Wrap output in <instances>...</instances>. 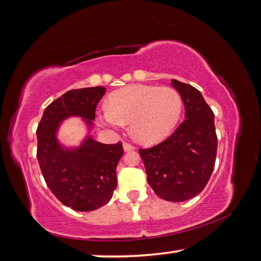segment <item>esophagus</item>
I'll list each match as a JSON object with an SVG mask.
<instances>
[{
	"mask_svg": "<svg viewBox=\"0 0 261 261\" xmlns=\"http://www.w3.org/2000/svg\"><path fill=\"white\" fill-rule=\"evenodd\" d=\"M123 150L125 151H133V150H135V147L129 142H123Z\"/></svg>",
	"mask_w": 261,
	"mask_h": 261,
	"instance_id": "34e87169",
	"label": "esophagus"
}]
</instances>
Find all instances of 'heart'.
<instances>
[{"mask_svg": "<svg viewBox=\"0 0 261 261\" xmlns=\"http://www.w3.org/2000/svg\"><path fill=\"white\" fill-rule=\"evenodd\" d=\"M181 112V95L171 87L130 85L110 95L109 109L98 113V120L110 128L129 122L136 141L154 144L172 134Z\"/></svg>", "mask_w": 261, "mask_h": 261, "instance_id": "1", "label": "heart"}]
</instances>
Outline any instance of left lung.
<instances>
[{"instance_id": "8db88e82", "label": "left lung", "mask_w": 261, "mask_h": 261, "mask_svg": "<svg viewBox=\"0 0 261 261\" xmlns=\"http://www.w3.org/2000/svg\"><path fill=\"white\" fill-rule=\"evenodd\" d=\"M185 103L186 119L157 145L139 149L148 184L158 197L185 202L207 185L216 164L218 138L214 113L195 87L172 80Z\"/></svg>"}]
</instances>
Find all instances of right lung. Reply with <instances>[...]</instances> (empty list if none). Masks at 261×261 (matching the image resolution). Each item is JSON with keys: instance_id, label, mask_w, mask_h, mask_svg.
Returning a JSON list of instances; mask_svg holds the SVG:
<instances>
[{"instance_id": "add662e5", "label": "right lung", "mask_w": 261, "mask_h": 261, "mask_svg": "<svg viewBox=\"0 0 261 261\" xmlns=\"http://www.w3.org/2000/svg\"><path fill=\"white\" fill-rule=\"evenodd\" d=\"M105 90L90 87L66 91L45 108L36 129V158L45 184L59 202L75 211H94L112 198L122 143L104 144L88 138L75 151H64L55 133L58 122L70 116L88 119L90 126Z\"/></svg>"}]
</instances>
